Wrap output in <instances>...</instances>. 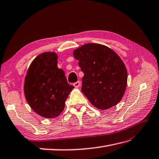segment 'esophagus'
Masks as SVG:
<instances>
[{
    "instance_id": "1",
    "label": "esophagus",
    "mask_w": 159,
    "mask_h": 159,
    "mask_svg": "<svg viewBox=\"0 0 159 159\" xmlns=\"http://www.w3.org/2000/svg\"><path fill=\"white\" fill-rule=\"evenodd\" d=\"M73 86L76 87V88H78V87L80 86V81H78V82H76L73 84Z\"/></svg>"
}]
</instances>
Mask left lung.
Segmentation results:
<instances>
[{
    "instance_id": "1",
    "label": "left lung",
    "mask_w": 159,
    "mask_h": 159,
    "mask_svg": "<svg viewBox=\"0 0 159 159\" xmlns=\"http://www.w3.org/2000/svg\"><path fill=\"white\" fill-rule=\"evenodd\" d=\"M73 56L84 74L82 91L90 102L100 110L117 104L128 80L127 69L118 55L105 45L88 43L74 50Z\"/></svg>"
}]
</instances>
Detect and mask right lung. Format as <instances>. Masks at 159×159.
I'll return each mask as SVG.
<instances>
[{
  "label": "right lung",
  "instance_id": "obj_1",
  "mask_svg": "<svg viewBox=\"0 0 159 159\" xmlns=\"http://www.w3.org/2000/svg\"><path fill=\"white\" fill-rule=\"evenodd\" d=\"M74 88L67 82L64 71L58 69L57 55L44 52L35 58L25 79L24 93L29 105L45 118L59 116Z\"/></svg>",
  "mask_w": 159,
  "mask_h": 159
}]
</instances>
